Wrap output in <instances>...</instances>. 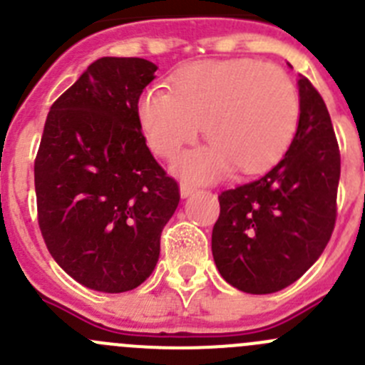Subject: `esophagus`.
I'll return each instance as SVG.
<instances>
[{"label":"esophagus","instance_id":"1","mask_svg":"<svg viewBox=\"0 0 365 365\" xmlns=\"http://www.w3.org/2000/svg\"><path fill=\"white\" fill-rule=\"evenodd\" d=\"M192 192H194V187H190L189 183H182V185H180V196L182 197L190 196Z\"/></svg>","mask_w":365,"mask_h":365}]
</instances>
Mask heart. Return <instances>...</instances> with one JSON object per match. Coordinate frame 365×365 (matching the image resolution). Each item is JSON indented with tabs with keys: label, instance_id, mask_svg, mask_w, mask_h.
<instances>
[{
	"label": "heart",
	"instance_id": "1",
	"mask_svg": "<svg viewBox=\"0 0 365 365\" xmlns=\"http://www.w3.org/2000/svg\"><path fill=\"white\" fill-rule=\"evenodd\" d=\"M171 88H146L139 119L150 148L164 158L194 143L205 125L212 143L176 164L194 182H212L233 164L242 173L262 171L294 137L298 91L274 66L251 58L187 63L175 73Z\"/></svg>",
	"mask_w": 365,
	"mask_h": 365
}]
</instances>
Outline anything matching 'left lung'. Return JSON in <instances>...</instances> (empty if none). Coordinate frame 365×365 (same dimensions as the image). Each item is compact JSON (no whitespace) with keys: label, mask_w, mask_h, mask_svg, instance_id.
<instances>
[{"label":"left lung","mask_w":365,"mask_h":365,"mask_svg":"<svg viewBox=\"0 0 365 365\" xmlns=\"http://www.w3.org/2000/svg\"><path fill=\"white\" fill-rule=\"evenodd\" d=\"M299 119L287 153L265 175L219 196L212 255L221 277L250 294L294 284L321 257L337 217L341 153L323 98L298 80Z\"/></svg>","instance_id":"left-lung-1"}]
</instances>
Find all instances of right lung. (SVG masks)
Returning a JSON list of instances; mask_svg holds the SVG:
<instances>
[{"mask_svg":"<svg viewBox=\"0 0 365 365\" xmlns=\"http://www.w3.org/2000/svg\"><path fill=\"white\" fill-rule=\"evenodd\" d=\"M157 66L103 56L51 105L35 158L38 226L71 278L100 292L139 287L158 262L178 183L146 146L139 98Z\"/></svg>","mask_w":365,"mask_h":365,"instance_id":"right-lung-1","label":"right lung"}]
</instances>
